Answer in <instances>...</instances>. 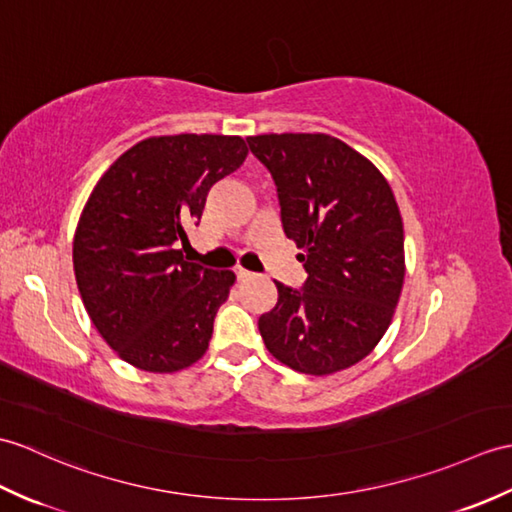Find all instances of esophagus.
I'll return each mask as SVG.
<instances>
[{
  "mask_svg": "<svg viewBox=\"0 0 512 512\" xmlns=\"http://www.w3.org/2000/svg\"><path fill=\"white\" fill-rule=\"evenodd\" d=\"M235 277H237V281H248V279L255 277V275H253V272L244 270V268H235Z\"/></svg>",
  "mask_w": 512,
  "mask_h": 512,
  "instance_id": "obj_1",
  "label": "esophagus"
}]
</instances>
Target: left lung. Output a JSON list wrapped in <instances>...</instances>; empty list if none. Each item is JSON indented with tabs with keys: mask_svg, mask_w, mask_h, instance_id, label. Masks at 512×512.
Segmentation results:
<instances>
[{
	"mask_svg": "<svg viewBox=\"0 0 512 512\" xmlns=\"http://www.w3.org/2000/svg\"><path fill=\"white\" fill-rule=\"evenodd\" d=\"M277 185L285 235L303 248L301 290L279 299L259 334L279 362L305 375L344 371L375 349L395 314L406 261L403 222L386 178L323 133L246 137Z\"/></svg>",
	"mask_w": 512,
	"mask_h": 512,
	"instance_id": "obj_1",
	"label": "left lung"
}]
</instances>
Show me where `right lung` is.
I'll return each instance as SVG.
<instances>
[{
  "label": "right lung",
  "instance_id": "obj_1",
  "mask_svg": "<svg viewBox=\"0 0 512 512\" xmlns=\"http://www.w3.org/2000/svg\"><path fill=\"white\" fill-rule=\"evenodd\" d=\"M248 154L231 135H165L126 150L87 200L74 235L76 283L95 329L128 364L174 373L205 355L231 270L185 261V229L209 189Z\"/></svg>",
  "mask_w": 512,
  "mask_h": 512
}]
</instances>
